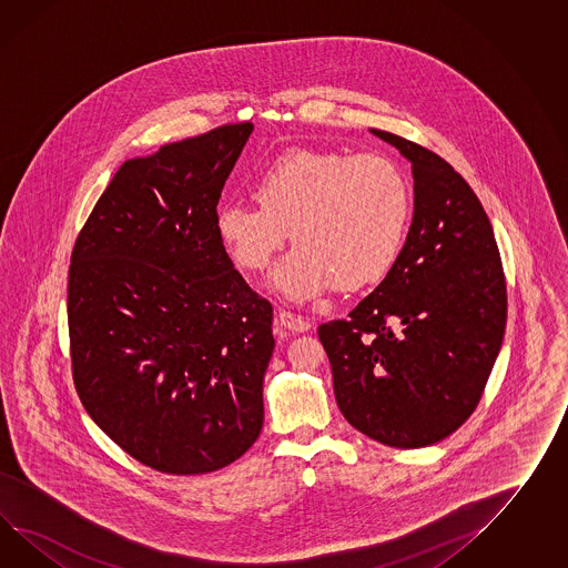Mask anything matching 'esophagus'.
Returning <instances> with one entry per match:
<instances>
[{"mask_svg":"<svg viewBox=\"0 0 568 568\" xmlns=\"http://www.w3.org/2000/svg\"><path fill=\"white\" fill-rule=\"evenodd\" d=\"M277 318L278 324L293 334L307 333L312 328L310 320L297 316V314H291V312H278Z\"/></svg>","mask_w":568,"mask_h":568,"instance_id":"esophagus-1","label":"esophagus"}]
</instances>
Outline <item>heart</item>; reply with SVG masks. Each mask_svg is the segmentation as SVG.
<instances>
[{
  "label": "heart",
  "instance_id": "heart-1",
  "mask_svg": "<svg viewBox=\"0 0 568 568\" xmlns=\"http://www.w3.org/2000/svg\"><path fill=\"white\" fill-rule=\"evenodd\" d=\"M258 205L222 203L215 230L244 271H263L287 235L297 248L271 275V290L305 304L336 287L386 277L410 220V189L379 153L290 150L254 181Z\"/></svg>",
  "mask_w": 568,
  "mask_h": 568
}]
</instances>
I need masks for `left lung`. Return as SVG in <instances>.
I'll use <instances>...</instances> for the list:
<instances>
[{
	"instance_id": "1",
	"label": "left lung",
	"mask_w": 568,
	"mask_h": 568,
	"mask_svg": "<svg viewBox=\"0 0 568 568\" xmlns=\"http://www.w3.org/2000/svg\"><path fill=\"white\" fill-rule=\"evenodd\" d=\"M369 131L413 166V223L384 281L318 336L346 420L375 442L416 449L474 413L503 345L507 287L468 182L437 153Z\"/></svg>"
}]
</instances>
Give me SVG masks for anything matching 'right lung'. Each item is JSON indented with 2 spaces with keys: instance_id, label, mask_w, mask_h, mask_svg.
I'll use <instances>...</instances> for the list:
<instances>
[{
  "instance_id": "right-lung-1",
  "label": "right lung",
  "mask_w": 568,
  "mask_h": 568,
  "mask_svg": "<svg viewBox=\"0 0 568 568\" xmlns=\"http://www.w3.org/2000/svg\"><path fill=\"white\" fill-rule=\"evenodd\" d=\"M252 123L126 160L73 246V382L126 454L166 474H207L263 429L273 307L246 285L215 230Z\"/></svg>"
}]
</instances>
